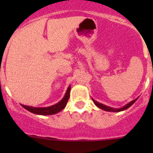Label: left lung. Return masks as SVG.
<instances>
[{
	"instance_id": "1",
	"label": "left lung",
	"mask_w": 153,
	"mask_h": 153,
	"mask_svg": "<svg viewBox=\"0 0 153 153\" xmlns=\"http://www.w3.org/2000/svg\"><path fill=\"white\" fill-rule=\"evenodd\" d=\"M138 98H135V100H133V101H130V102L128 103L127 104H126V105H125V106H122V107L118 108V109H117V108L110 107V106H106V105H104V104H101V103H99V102H98V101H95V100H94L93 98H92V101H93L94 104H95V105L98 106V107H99L100 109H103V110L107 111V112H121V111H124V110H125V109H128V108H129V107H130V106H132V104H133L134 103H135V101H137V100H138Z\"/></svg>"
}]
</instances>
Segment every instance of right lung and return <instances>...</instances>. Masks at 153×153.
Instances as JSON below:
<instances>
[{"mask_svg": "<svg viewBox=\"0 0 153 153\" xmlns=\"http://www.w3.org/2000/svg\"><path fill=\"white\" fill-rule=\"evenodd\" d=\"M70 89L71 86L69 85L68 86L67 90L66 92L65 95H64V98L61 100L58 103L54 104V105L47 106V107H34V106H29L26 105L21 106L26 109L27 110L29 111L30 112H32L34 114H37V115H54L58 112H61L67 104V101L69 98V93H70Z\"/></svg>", "mask_w": 153, "mask_h": 153, "instance_id": "1", "label": "right lung"}]
</instances>
